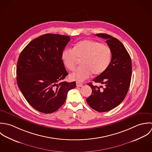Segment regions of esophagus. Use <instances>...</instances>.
<instances>
[{"label":"esophagus","instance_id":"1","mask_svg":"<svg viewBox=\"0 0 152 152\" xmlns=\"http://www.w3.org/2000/svg\"><path fill=\"white\" fill-rule=\"evenodd\" d=\"M76 86L77 87H82L83 86V84L80 82H76Z\"/></svg>","mask_w":152,"mask_h":152}]
</instances>
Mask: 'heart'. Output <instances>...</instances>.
I'll return each mask as SVG.
<instances>
[{
	"label": "heart",
	"mask_w": 152,
	"mask_h": 152,
	"mask_svg": "<svg viewBox=\"0 0 152 152\" xmlns=\"http://www.w3.org/2000/svg\"><path fill=\"white\" fill-rule=\"evenodd\" d=\"M61 59L65 67L73 71L79 60H82V66L70 75L73 80L81 82L89 77L102 74L107 69L112 59V52L107 45L99 42L85 39L78 42L72 49H64Z\"/></svg>",
	"instance_id": "heart-1"
}]
</instances>
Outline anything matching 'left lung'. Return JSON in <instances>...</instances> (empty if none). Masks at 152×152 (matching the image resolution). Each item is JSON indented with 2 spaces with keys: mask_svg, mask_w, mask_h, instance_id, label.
Wrapping results in <instances>:
<instances>
[{
  "mask_svg": "<svg viewBox=\"0 0 152 152\" xmlns=\"http://www.w3.org/2000/svg\"><path fill=\"white\" fill-rule=\"evenodd\" d=\"M106 40L112 52V59L104 72L93 81L101 86L88 85L92 90L86 99L92 109L99 112L109 111L119 105L129 90L132 76V61L127 50L118 39L105 34H96Z\"/></svg>",
  "mask_w": 152,
  "mask_h": 152,
  "instance_id": "obj_1",
  "label": "left lung"
}]
</instances>
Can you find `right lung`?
<instances>
[{
  "instance_id": "right-lung-1",
  "label": "right lung",
  "mask_w": 152,
  "mask_h": 152,
  "mask_svg": "<svg viewBox=\"0 0 152 152\" xmlns=\"http://www.w3.org/2000/svg\"><path fill=\"white\" fill-rule=\"evenodd\" d=\"M70 36L48 33L32 41L20 53L16 67L18 86L36 110L51 113L64 104L76 82H62L68 75L61 55Z\"/></svg>"
}]
</instances>
